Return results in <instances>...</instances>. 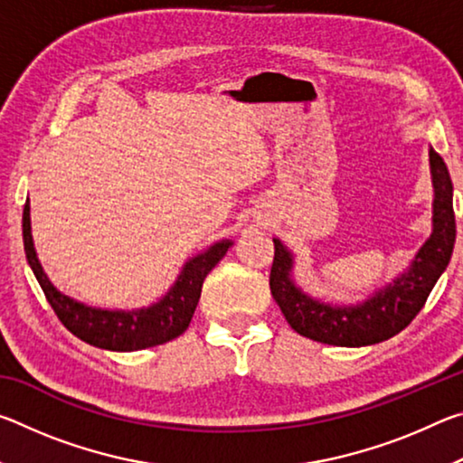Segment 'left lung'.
Segmentation results:
<instances>
[{
  "instance_id": "1",
  "label": "left lung",
  "mask_w": 463,
  "mask_h": 463,
  "mask_svg": "<svg viewBox=\"0 0 463 463\" xmlns=\"http://www.w3.org/2000/svg\"><path fill=\"white\" fill-rule=\"evenodd\" d=\"M429 163L435 192L433 232L414 255L409 269L355 307H336L302 292L292 279V250L279 239H273L271 296L296 333L336 347H364L386 341L412 323L448 268L456 242L453 185L448 165L435 148H429Z\"/></svg>"
}]
</instances>
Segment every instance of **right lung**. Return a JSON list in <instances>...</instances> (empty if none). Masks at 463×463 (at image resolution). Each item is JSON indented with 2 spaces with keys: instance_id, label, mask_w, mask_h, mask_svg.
<instances>
[{
  "instance_id": "add662e5",
  "label": "right lung",
  "mask_w": 463,
  "mask_h": 463,
  "mask_svg": "<svg viewBox=\"0 0 463 463\" xmlns=\"http://www.w3.org/2000/svg\"><path fill=\"white\" fill-rule=\"evenodd\" d=\"M22 234H24L28 265L33 268L54 315L77 339L108 351H138L163 345L182 335L190 326L194 310L198 307L203 279L232 245V241L224 239L214 242L203 253L192 257L169 292L153 307L138 310H101L85 307L73 298L61 294L46 278L36 257L33 231H30V202H26L24 214H22Z\"/></svg>"
}]
</instances>
